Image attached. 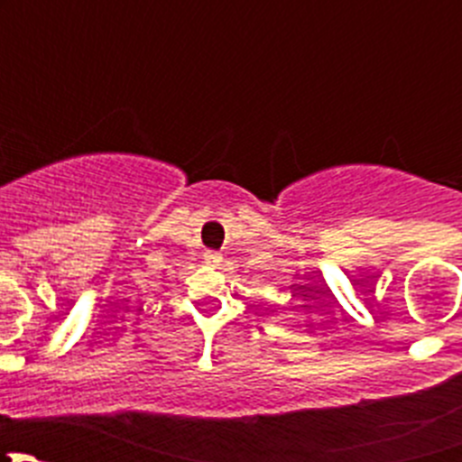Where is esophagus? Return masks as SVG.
Segmentation results:
<instances>
[{
  "instance_id": "esophagus-1",
  "label": "esophagus",
  "mask_w": 462,
  "mask_h": 462,
  "mask_svg": "<svg viewBox=\"0 0 462 462\" xmlns=\"http://www.w3.org/2000/svg\"><path fill=\"white\" fill-rule=\"evenodd\" d=\"M203 259H205V263H209V265H218V263H221V254L212 253V250H209V253H205Z\"/></svg>"
}]
</instances>
